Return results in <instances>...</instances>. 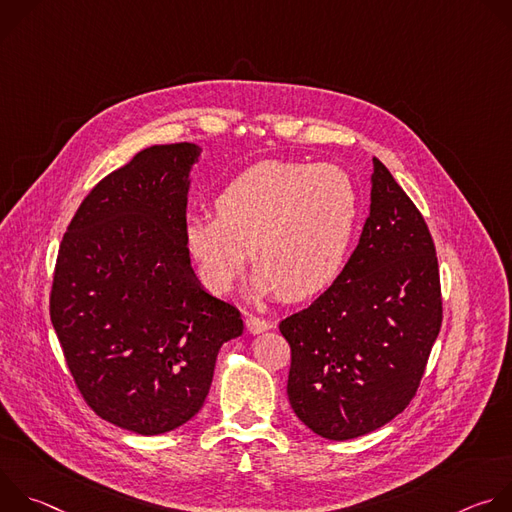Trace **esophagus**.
<instances>
[{
    "instance_id": "obj_1",
    "label": "esophagus",
    "mask_w": 512,
    "mask_h": 512,
    "mask_svg": "<svg viewBox=\"0 0 512 512\" xmlns=\"http://www.w3.org/2000/svg\"><path fill=\"white\" fill-rule=\"evenodd\" d=\"M245 326H247V330H249L251 334H263V332H267V330L273 328L271 322H267V320H263V318H255V316H249L247 322H245Z\"/></svg>"
}]
</instances>
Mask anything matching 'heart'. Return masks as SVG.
<instances>
[{"mask_svg": "<svg viewBox=\"0 0 512 512\" xmlns=\"http://www.w3.org/2000/svg\"><path fill=\"white\" fill-rule=\"evenodd\" d=\"M216 216H190L186 249L204 285L227 294L247 263L255 296L312 298L336 281L350 253L358 194L330 164L261 162L214 198Z\"/></svg>", "mask_w": 512, "mask_h": 512, "instance_id": "heart-1", "label": "heart"}]
</instances>
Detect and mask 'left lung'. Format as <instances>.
Instances as JSON below:
<instances>
[{
	"instance_id": "1",
	"label": "left lung",
	"mask_w": 512,
	"mask_h": 512,
	"mask_svg": "<svg viewBox=\"0 0 512 512\" xmlns=\"http://www.w3.org/2000/svg\"><path fill=\"white\" fill-rule=\"evenodd\" d=\"M371 204L336 281L285 318L287 397L326 440H352L397 417L415 395L442 326L440 271L423 216L373 158Z\"/></svg>"
}]
</instances>
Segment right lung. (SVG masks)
<instances>
[{"instance_id": "1", "label": "right lung", "mask_w": 512, "mask_h": 512, "mask_svg": "<svg viewBox=\"0 0 512 512\" xmlns=\"http://www.w3.org/2000/svg\"><path fill=\"white\" fill-rule=\"evenodd\" d=\"M196 143L152 145L101 180L60 243L50 320L97 415L139 435L190 421L239 310L196 277L184 243Z\"/></svg>"}]
</instances>
